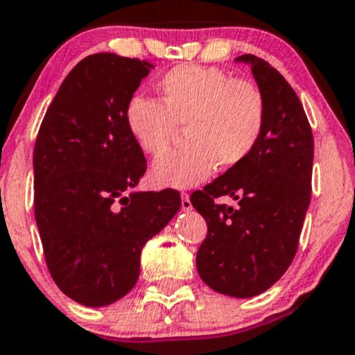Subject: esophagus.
I'll return each instance as SVG.
<instances>
[{
	"instance_id": "obj_1",
	"label": "esophagus",
	"mask_w": 355,
	"mask_h": 355,
	"mask_svg": "<svg viewBox=\"0 0 355 355\" xmlns=\"http://www.w3.org/2000/svg\"><path fill=\"white\" fill-rule=\"evenodd\" d=\"M181 208L184 211H189L193 208L191 202H189V195H188V193H181Z\"/></svg>"
}]
</instances>
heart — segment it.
I'll return each mask as SVG.
<instances>
[{
  "mask_svg": "<svg viewBox=\"0 0 355 355\" xmlns=\"http://www.w3.org/2000/svg\"><path fill=\"white\" fill-rule=\"evenodd\" d=\"M157 101L133 96L124 121L141 152L157 157L169 147L176 124L188 145L153 162L152 179L164 188L200 184L215 166L224 169L250 157L265 128V97L253 82L214 67L181 64L157 82Z\"/></svg>",
  "mask_w": 355,
  "mask_h": 355,
  "instance_id": "b5f03b06",
  "label": "heart"
}]
</instances>
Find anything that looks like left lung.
Instances as JSON below:
<instances>
[{
    "mask_svg": "<svg viewBox=\"0 0 355 355\" xmlns=\"http://www.w3.org/2000/svg\"><path fill=\"white\" fill-rule=\"evenodd\" d=\"M251 67L265 97V128L246 160L191 195L208 232L196 253V270L215 292L254 297L286 273L297 251L311 200L313 131L301 101L282 75L253 54L236 58ZM237 209L217 205L218 196Z\"/></svg>",
    "mask_w": 355,
    "mask_h": 355,
    "instance_id": "left-lung-1",
    "label": "left lung"
}]
</instances>
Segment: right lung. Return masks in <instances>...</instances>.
<instances>
[{
	"mask_svg": "<svg viewBox=\"0 0 355 355\" xmlns=\"http://www.w3.org/2000/svg\"><path fill=\"white\" fill-rule=\"evenodd\" d=\"M152 68L112 53L83 58L35 140L34 210L47 268L69 299L89 308L135 287L141 250L181 207L176 189L135 191L147 160L124 107Z\"/></svg>",
	"mask_w": 355,
	"mask_h": 355,
	"instance_id": "right-lung-1",
	"label": "right lung"
}]
</instances>
